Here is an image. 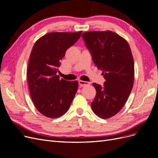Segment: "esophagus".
<instances>
[{"label":"esophagus","instance_id":"esophagus-1","mask_svg":"<svg viewBox=\"0 0 158 158\" xmlns=\"http://www.w3.org/2000/svg\"><path fill=\"white\" fill-rule=\"evenodd\" d=\"M78 84L80 85V86H81V87H84V86H86V85H90L89 82H85V81H82V80H79Z\"/></svg>","mask_w":158,"mask_h":158}]
</instances>
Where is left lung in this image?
<instances>
[{"label": "left lung", "instance_id": "1", "mask_svg": "<svg viewBox=\"0 0 158 158\" xmlns=\"http://www.w3.org/2000/svg\"><path fill=\"white\" fill-rule=\"evenodd\" d=\"M95 65L102 70L104 85L93 83L96 95L92 109L97 116L108 118L125 106L135 80V66L128 42L111 31L82 33Z\"/></svg>", "mask_w": 158, "mask_h": 158}]
</instances>
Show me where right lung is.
<instances>
[{"label": "right lung", "mask_w": 158, "mask_h": 158, "mask_svg": "<svg viewBox=\"0 0 158 158\" xmlns=\"http://www.w3.org/2000/svg\"><path fill=\"white\" fill-rule=\"evenodd\" d=\"M78 32H51L35 43L30 56L27 79L34 106L43 115L58 118L68 111L78 89V81L60 79V61L80 37Z\"/></svg>", "instance_id": "right-lung-1"}]
</instances>
